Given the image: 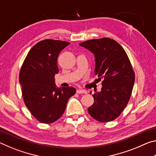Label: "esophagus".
<instances>
[{"instance_id":"1","label":"esophagus","mask_w":156,"mask_h":156,"mask_svg":"<svg viewBox=\"0 0 156 156\" xmlns=\"http://www.w3.org/2000/svg\"><path fill=\"white\" fill-rule=\"evenodd\" d=\"M76 93L77 94H87V91L84 90V89H79L77 91H76Z\"/></svg>"}]
</instances>
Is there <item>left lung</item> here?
I'll return each instance as SVG.
<instances>
[{
  "label": "left lung",
  "mask_w": 156,
  "mask_h": 156,
  "mask_svg": "<svg viewBox=\"0 0 156 156\" xmlns=\"http://www.w3.org/2000/svg\"><path fill=\"white\" fill-rule=\"evenodd\" d=\"M79 44L93 53L95 75L99 80L103 78L101 91L92 95L94 102L88 112L101 122L115 120L127 105L135 81L127 54L119 43L109 38L93 39Z\"/></svg>",
  "instance_id": "left-lung-1"
}]
</instances>
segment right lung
I'll return each mask as SVG.
<instances>
[{"label": "right lung", "instance_id": "1", "mask_svg": "<svg viewBox=\"0 0 156 156\" xmlns=\"http://www.w3.org/2000/svg\"><path fill=\"white\" fill-rule=\"evenodd\" d=\"M69 44L51 39L38 42L30 50L20 69L19 83L24 102L41 122L50 124L59 119L68 100L76 93L73 87H57L55 84L58 56Z\"/></svg>", "mask_w": 156, "mask_h": 156}]
</instances>
